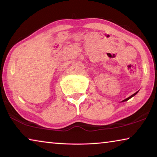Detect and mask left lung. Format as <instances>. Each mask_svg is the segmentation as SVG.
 Returning <instances> with one entry per match:
<instances>
[{
  "label": "left lung",
  "mask_w": 157,
  "mask_h": 157,
  "mask_svg": "<svg viewBox=\"0 0 157 157\" xmlns=\"http://www.w3.org/2000/svg\"><path fill=\"white\" fill-rule=\"evenodd\" d=\"M136 93H137V92H136ZM136 93H135V94H133V95H132V96H129V97H128V98H126V99H124V100L123 101H127V100H128V99H129V98H132V97H133V96H135V95H136Z\"/></svg>",
  "instance_id": "1"
}]
</instances>
